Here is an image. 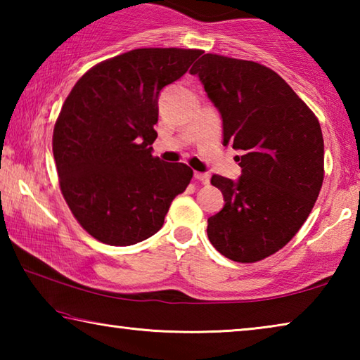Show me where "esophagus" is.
<instances>
[{
  "instance_id": "esophagus-1",
  "label": "esophagus",
  "mask_w": 360,
  "mask_h": 360,
  "mask_svg": "<svg viewBox=\"0 0 360 360\" xmlns=\"http://www.w3.org/2000/svg\"><path fill=\"white\" fill-rule=\"evenodd\" d=\"M195 176V179H198L200 182H202V184H210V174H206V173H195L193 174Z\"/></svg>"
}]
</instances>
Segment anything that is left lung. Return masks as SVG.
Here are the masks:
<instances>
[{
	"instance_id": "1",
	"label": "left lung",
	"mask_w": 360,
	"mask_h": 360,
	"mask_svg": "<svg viewBox=\"0 0 360 360\" xmlns=\"http://www.w3.org/2000/svg\"><path fill=\"white\" fill-rule=\"evenodd\" d=\"M191 75L202 81L233 144L241 176L214 174L224 208L208 219V238L230 260L252 264L294 238L324 181L319 120L275 71L249 60L205 53Z\"/></svg>"
}]
</instances>
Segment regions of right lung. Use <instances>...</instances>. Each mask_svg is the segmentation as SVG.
Instances as JSON below:
<instances>
[{"mask_svg": "<svg viewBox=\"0 0 360 360\" xmlns=\"http://www.w3.org/2000/svg\"><path fill=\"white\" fill-rule=\"evenodd\" d=\"M197 49H135L79 79L53 127L52 150L65 202L101 243L130 246L162 229L193 172L152 155L158 95L186 75Z\"/></svg>", "mask_w": 360, "mask_h": 360, "instance_id": "1", "label": "right lung"}]
</instances>
